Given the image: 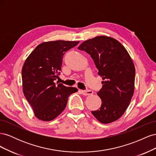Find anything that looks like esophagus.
Wrapping results in <instances>:
<instances>
[{
    "label": "esophagus",
    "mask_w": 156,
    "mask_h": 156,
    "mask_svg": "<svg viewBox=\"0 0 156 156\" xmlns=\"http://www.w3.org/2000/svg\"><path fill=\"white\" fill-rule=\"evenodd\" d=\"M81 94L84 96H89L92 95L93 94V91L90 90H81Z\"/></svg>",
    "instance_id": "34e87169"
}]
</instances>
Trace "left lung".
Returning a JSON list of instances; mask_svg holds the SVG:
<instances>
[{"label":"left lung","mask_w":156,"mask_h":156,"mask_svg":"<svg viewBox=\"0 0 156 156\" xmlns=\"http://www.w3.org/2000/svg\"><path fill=\"white\" fill-rule=\"evenodd\" d=\"M78 49L90 55L103 80V87L97 93L101 105L92 114L102 124L117 120L134 94L135 68L130 55L119 41L106 36L84 41Z\"/></svg>","instance_id":"8db88e82"}]
</instances>
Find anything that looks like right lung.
<instances>
[{
  "instance_id": "1",
  "label": "right lung",
  "mask_w": 156,
  "mask_h": 156,
  "mask_svg": "<svg viewBox=\"0 0 156 156\" xmlns=\"http://www.w3.org/2000/svg\"><path fill=\"white\" fill-rule=\"evenodd\" d=\"M79 41L56 40L41 43L28 56L22 68L23 94L34 115L42 121H51L62 112L74 87L56 84L65 52Z\"/></svg>"
}]
</instances>
